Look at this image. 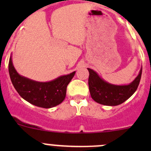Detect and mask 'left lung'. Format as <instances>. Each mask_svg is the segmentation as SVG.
<instances>
[{"instance_id":"8db88e82","label":"left lung","mask_w":151,"mask_h":151,"mask_svg":"<svg viewBox=\"0 0 151 151\" xmlns=\"http://www.w3.org/2000/svg\"><path fill=\"white\" fill-rule=\"evenodd\" d=\"M142 69L137 77L129 85H117L103 80L91 68L89 71L88 85L91 98L96 101L106 106H117L130 98L138 88L142 75Z\"/></svg>"}]
</instances>
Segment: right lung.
<instances>
[{"mask_svg":"<svg viewBox=\"0 0 151 151\" xmlns=\"http://www.w3.org/2000/svg\"><path fill=\"white\" fill-rule=\"evenodd\" d=\"M9 72L12 84L22 99L39 107L51 108L60 104L64 100L67 85L74 77L76 71L60 76L50 82H37L18 74L11 56Z\"/></svg>","mask_w":151,"mask_h":151,"instance_id":"right-lung-1","label":"right lung"}]
</instances>
